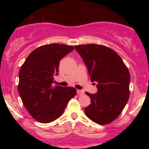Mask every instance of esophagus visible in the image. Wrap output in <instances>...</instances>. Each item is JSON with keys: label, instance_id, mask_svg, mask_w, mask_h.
I'll return each mask as SVG.
<instances>
[{"label": "esophagus", "instance_id": "1", "mask_svg": "<svg viewBox=\"0 0 149 149\" xmlns=\"http://www.w3.org/2000/svg\"><path fill=\"white\" fill-rule=\"evenodd\" d=\"M77 94L78 95H83L84 91L82 90H77Z\"/></svg>", "mask_w": 149, "mask_h": 149}]
</instances>
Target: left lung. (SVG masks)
Here are the masks:
<instances>
[{
  "instance_id": "1",
  "label": "left lung",
  "mask_w": 149,
  "mask_h": 149,
  "mask_svg": "<svg viewBox=\"0 0 149 149\" xmlns=\"http://www.w3.org/2000/svg\"><path fill=\"white\" fill-rule=\"evenodd\" d=\"M75 49L87 67L91 81L97 83L96 94L86 93L91 99L90 105L84 109L86 115L97 124L110 123L128 101V70L118 53L107 47L90 44Z\"/></svg>"
}]
</instances>
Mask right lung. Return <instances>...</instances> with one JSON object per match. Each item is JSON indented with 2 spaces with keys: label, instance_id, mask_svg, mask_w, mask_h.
<instances>
[{
  "label": "right lung",
  "instance_id": "add662e5",
  "mask_svg": "<svg viewBox=\"0 0 149 149\" xmlns=\"http://www.w3.org/2000/svg\"><path fill=\"white\" fill-rule=\"evenodd\" d=\"M74 47L60 44L40 47L29 54L19 73L18 91L29 113L40 123L55 120L76 94L73 87L52 86L60 61Z\"/></svg>",
  "mask_w": 149,
  "mask_h": 149
}]
</instances>
